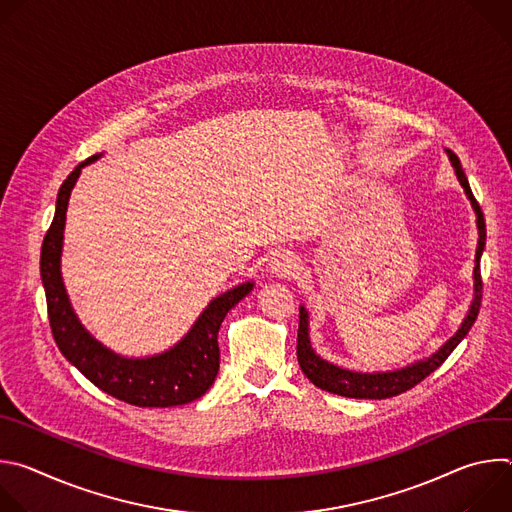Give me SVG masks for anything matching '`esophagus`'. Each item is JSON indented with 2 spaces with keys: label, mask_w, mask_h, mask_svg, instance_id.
<instances>
[{
  "label": "esophagus",
  "mask_w": 512,
  "mask_h": 512,
  "mask_svg": "<svg viewBox=\"0 0 512 512\" xmlns=\"http://www.w3.org/2000/svg\"><path fill=\"white\" fill-rule=\"evenodd\" d=\"M298 269V261L291 257V255H285V253H279L271 259V271L275 275H291Z\"/></svg>",
  "instance_id": "obj_1"
}]
</instances>
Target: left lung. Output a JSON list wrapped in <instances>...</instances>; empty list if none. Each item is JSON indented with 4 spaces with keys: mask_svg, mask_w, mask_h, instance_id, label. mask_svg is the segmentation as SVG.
<instances>
[{
    "mask_svg": "<svg viewBox=\"0 0 512 512\" xmlns=\"http://www.w3.org/2000/svg\"><path fill=\"white\" fill-rule=\"evenodd\" d=\"M446 154H448V158L454 166V172H456L474 212H476V227H478V247H476V267H474V300L470 304V310H468L462 326L440 350L433 352L425 360H417V362L409 364V367H405V369L387 371V373H356V371L342 369V367H338V364H332L316 354V350L312 348V342H310L308 312L302 306L300 308V328H298V362L302 367V373L318 389L334 393V395H342V397H352V399H387V397L401 395V393L409 391L411 387H415L417 383H421L425 377H429L437 367H442L444 360L452 354V350L464 340V336L474 326L478 312H480V302H482L480 257H482V251L486 245V223H484L482 208L470 190L468 178L462 170L458 156L450 150H446Z\"/></svg>",
    "mask_w": 512,
    "mask_h": 512,
    "instance_id": "left-lung-1",
    "label": "left lung"
}]
</instances>
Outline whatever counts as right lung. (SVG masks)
<instances>
[{
	"mask_svg": "<svg viewBox=\"0 0 512 512\" xmlns=\"http://www.w3.org/2000/svg\"><path fill=\"white\" fill-rule=\"evenodd\" d=\"M89 158L62 182L56 198L52 225L44 237L40 253V275L46 291L48 320L54 342L64 358L101 391L137 407H176L202 397L214 383L221 364L218 330L229 310H233L253 289V281L241 283L214 298L198 316L188 334L170 350L148 356L127 358L105 348L79 322L72 310L60 275V255L64 239L66 208L81 170L95 162Z\"/></svg>",
	"mask_w": 512,
	"mask_h": 512,
	"instance_id": "1",
	"label": "right lung"
}]
</instances>
